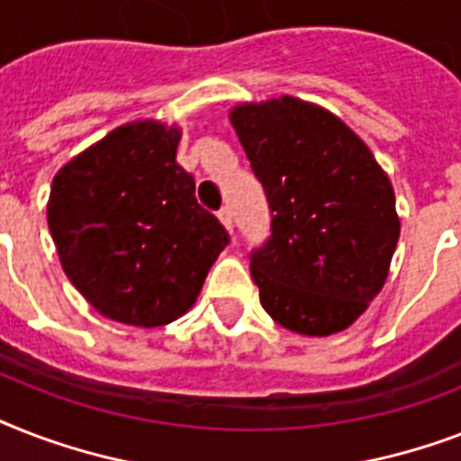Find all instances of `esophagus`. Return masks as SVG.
Instances as JSON below:
<instances>
[{
  "instance_id": "esophagus-1",
  "label": "esophagus",
  "mask_w": 461,
  "mask_h": 461,
  "mask_svg": "<svg viewBox=\"0 0 461 461\" xmlns=\"http://www.w3.org/2000/svg\"><path fill=\"white\" fill-rule=\"evenodd\" d=\"M217 217H220V222L224 224V230H227V231L234 230V220H231V210L227 208V205H224V208L220 210V212H217Z\"/></svg>"
}]
</instances>
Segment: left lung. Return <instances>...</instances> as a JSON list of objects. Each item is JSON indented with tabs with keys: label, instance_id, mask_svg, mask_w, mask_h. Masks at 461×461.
<instances>
[{
	"label": "left lung",
	"instance_id": "left-lung-1",
	"mask_svg": "<svg viewBox=\"0 0 461 461\" xmlns=\"http://www.w3.org/2000/svg\"><path fill=\"white\" fill-rule=\"evenodd\" d=\"M231 124L266 188L270 237L251 251L260 303L282 328H349L385 285L400 217L364 140L318 104L282 95L239 104Z\"/></svg>",
	"mask_w": 461,
	"mask_h": 461
}]
</instances>
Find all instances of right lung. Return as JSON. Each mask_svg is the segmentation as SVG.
Wrapping results in <instances>:
<instances>
[{"instance_id":"add662e5","label":"right lung","mask_w":461,"mask_h":461,"mask_svg":"<svg viewBox=\"0 0 461 461\" xmlns=\"http://www.w3.org/2000/svg\"><path fill=\"white\" fill-rule=\"evenodd\" d=\"M181 131L133 122L61 167L47 224L61 267L97 313L136 328L195 303L230 234L176 162Z\"/></svg>"}]
</instances>
